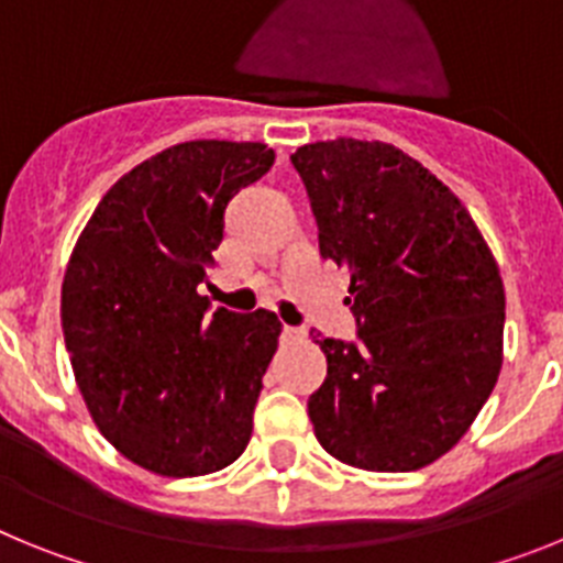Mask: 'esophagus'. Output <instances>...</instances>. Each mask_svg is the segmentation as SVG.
<instances>
[{"instance_id": "esophagus-1", "label": "esophagus", "mask_w": 563, "mask_h": 563, "mask_svg": "<svg viewBox=\"0 0 563 563\" xmlns=\"http://www.w3.org/2000/svg\"><path fill=\"white\" fill-rule=\"evenodd\" d=\"M305 335H307V330H301V327H285L287 341H301Z\"/></svg>"}]
</instances>
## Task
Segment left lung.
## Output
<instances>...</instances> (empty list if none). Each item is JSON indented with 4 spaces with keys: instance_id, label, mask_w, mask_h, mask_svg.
<instances>
[{
    "instance_id": "obj_1",
    "label": "left lung",
    "mask_w": 563,
    "mask_h": 563,
    "mask_svg": "<svg viewBox=\"0 0 563 563\" xmlns=\"http://www.w3.org/2000/svg\"><path fill=\"white\" fill-rule=\"evenodd\" d=\"M321 256L352 273L357 343L321 338L327 377L307 400L343 465L402 474L449 454L496 386L505 285L460 197L391 143H307L290 157Z\"/></svg>"
}]
</instances>
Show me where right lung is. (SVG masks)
Returning <instances> with one entry per match:
<instances>
[{
	"label": "right lung",
	"instance_id": "add662e5",
	"mask_svg": "<svg viewBox=\"0 0 563 563\" xmlns=\"http://www.w3.org/2000/svg\"><path fill=\"white\" fill-rule=\"evenodd\" d=\"M265 143L188 141L123 174L78 236L62 327L89 417L157 476L231 465L253 431L276 312L208 310L211 253L239 188L271 172Z\"/></svg>",
	"mask_w": 563,
	"mask_h": 563
}]
</instances>
